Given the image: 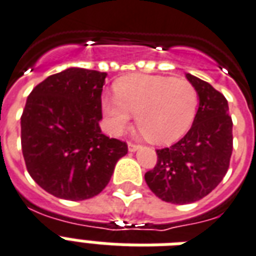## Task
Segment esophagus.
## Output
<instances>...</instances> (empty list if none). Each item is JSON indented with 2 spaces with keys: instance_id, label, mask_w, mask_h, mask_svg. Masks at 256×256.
<instances>
[{
  "instance_id": "1",
  "label": "esophagus",
  "mask_w": 256,
  "mask_h": 256,
  "mask_svg": "<svg viewBox=\"0 0 256 256\" xmlns=\"http://www.w3.org/2000/svg\"><path fill=\"white\" fill-rule=\"evenodd\" d=\"M139 148H140V146H138V144L128 143V150H130V152H136Z\"/></svg>"
}]
</instances>
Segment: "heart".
I'll return each mask as SVG.
<instances>
[{
    "instance_id": "heart-1",
    "label": "heart",
    "mask_w": 256,
    "mask_h": 256,
    "mask_svg": "<svg viewBox=\"0 0 256 256\" xmlns=\"http://www.w3.org/2000/svg\"><path fill=\"white\" fill-rule=\"evenodd\" d=\"M116 97L104 96L101 110L113 135L138 128L154 144H170L185 135L196 116L198 96L190 82L162 76H132L117 80Z\"/></svg>"
}]
</instances>
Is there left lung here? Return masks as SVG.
<instances>
[{"label":"left lung","mask_w":256,"mask_h":256,"mask_svg":"<svg viewBox=\"0 0 256 256\" xmlns=\"http://www.w3.org/2000/svg\"><path fill=\"white\" fill-rule=\"evenodd\" d=\"M186 78L198 96L193 126L178 143L156 150V166L144 176L156 197L178 205L204 198L222 182L230 167L234 140L226 97L189 72Z\"/></svg>","instance_id":"obj_1"}]
</instances>
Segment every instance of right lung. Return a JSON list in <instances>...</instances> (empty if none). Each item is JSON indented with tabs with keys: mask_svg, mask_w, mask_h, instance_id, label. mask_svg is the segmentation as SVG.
<instances>
[{
	"mask_svg": "<svg viewBox=\"0 0 256 256\" xmlns=\"http://www.w3.org/2000/svg\"><path fill=\"white\" fill-rule=\"evenodd\" d=\"M106 72L70 67L50 76L26 98L21 116V147L26 170L58 198L82 201L105 189L124 142L100 128Z\"/></svg>",
	"mask_w": 256,
	"mask_h": 256,
	"instance_id": "1",
	"label": "right lung"
}]
</instances>
